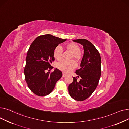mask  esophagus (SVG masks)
<instances>
[{"label": "esophagus", "instance_id": "1", "mask_svg": "<svg viewBox=\"0 0 129 129\" xmlns=\"http://www.w3.org/2000/svg\"><path fill=\"white\" fill-rule=\"evenodd\" d=\"M66 75H67L66 74H65L64 73H63V76H63V77H65V76H66Z\"/></svg>", "mask_w": 129, "mask_h": 129}]
</instances>
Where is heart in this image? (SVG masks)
I'll list each match as a JSON object with an SVG mask.
<instances>
[{"label":"heart","mask_w":129,"mask_h":129,"mask_svg":"<svg viewBox=\"0 0 129 129\" xmlns=\"http://www.w3.org/2000/svg\"><path fill=\"white\" fill-rule=\"evenodd\" d=\"M65 48L72 53V57L77 61L80 60L82 58V54L80 52V46L76 43H70L65 45ZM53 55L57 60H60L63 57V50L59 46H56L53 52ZM58 69L65 73H68L72 70L75 68L76 63L73 60H64L59 62L57 65Z\"/></svg>","instance_id":"obj_1"}]
</instances>
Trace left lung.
I'll use <instances>...</instances> for the list:
<instances>
[{
	"instance_id": "obj_1",
	"label": "left lung",
	"mask_w": 129,
	"mask_h": 129,
	"mask_svg": "<svg viewBox=\"0 0 129 129\" xmlns=\"http://www.w3.org/2000/svg\"><path fill=\"white\" fill-rule=\"evenodd\" d=\"M73 41L83 46L84 53L80 68L75 72L80 79L73 77V82L69 86V92L74 99L83 101L89 97L97 87L101 75V57L95 46L88 40Z\"/></svg>"
}]
</instances>
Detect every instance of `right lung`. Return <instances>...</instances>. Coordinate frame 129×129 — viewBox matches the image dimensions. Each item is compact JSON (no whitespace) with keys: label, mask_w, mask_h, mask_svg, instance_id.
Here are the masks:
<instances>
[{"label":"right lung","mask_w":129,"mask_h":129,"mask_svg":"<svg viewBox=\"0 0 129 129\" xmlns=\"http://www.w3.org/2000/svg\"><path fill=\"white\" fill-rule=\"evenodd\" d=\"M66 40L47 34L38 37L31 43L27 53L24 73L28 86L36 95H48L62 77V72L59 70L50 71L53 68L51 64L55 60L54 49Z\"/></svg>","instance_id":"1"}]
</instances>
